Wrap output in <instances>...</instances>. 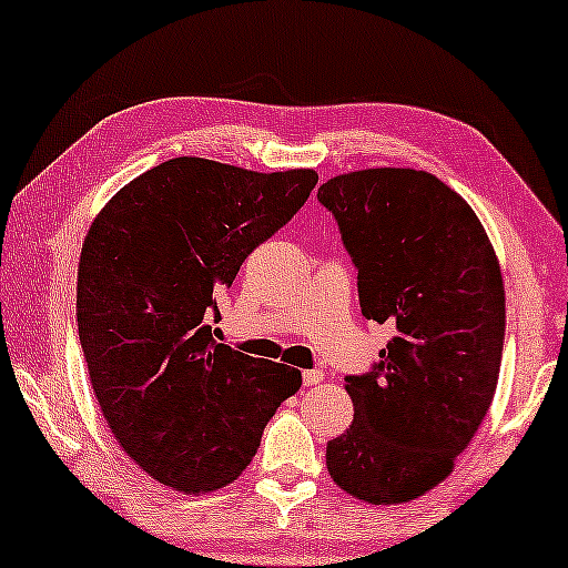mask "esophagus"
Segmentation results:
<instances>
[{
	"instance_id": "1",
	"label": "esophagus",
	"mask_w": 568,
	"mask_h": 568,
	"mask_svg": "<svg viewBox=\"0 0 568 568\" xmlns=\"http://www.w3.org/2000/svg\"><path fill=\"white\" fill-rule=\"evenodd\" d=\"M302 379H305L307 387L321 385L323 379H325V372L323 369H305V372H302Z\"/></svg>"
}]
</instances>
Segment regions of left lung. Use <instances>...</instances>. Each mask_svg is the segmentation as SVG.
Returning <instances> with one entry per match:
<instances>
[{
	"mask_svg": "<svg viewBox=\"0 0 568 568\" xmlns=\"http://www.w3.org/2000/svg\"><path fill=\"white\" fill-rule=\"evenodd\" d=\"M336 216L367 321L395 336L348 375L354 422L325 465L346 494L403 504L442 484L488 414L504 348V282L460 193L410 168H369L317 189Z\"/></svg>",
	"mask_w": 568,
	"mask_h": 568,
	"instance_id": "obj_1",
	"label": "left lung"
}]
</instances>
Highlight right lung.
Masks as SVG:
<instances>
[{
    "instance_id": "1",
    "label": "right lung",
    "mask_w": 568,
    "mask_h": 568,
    "mask_svg": "<svg viewBox=\"0 0 568 568\" xmlns=\"http://www.w3.org/2000/svg\"><path fill=\"white\" fill-rule=\"evenodd\" d=\"M315 170L175 158L100 209L77 268V328L108 429L160 484L206 494L251 465L300 369L216 344V294L315 189Z\"/></svg>"
}]
</instances>
